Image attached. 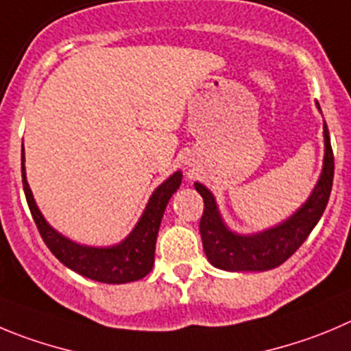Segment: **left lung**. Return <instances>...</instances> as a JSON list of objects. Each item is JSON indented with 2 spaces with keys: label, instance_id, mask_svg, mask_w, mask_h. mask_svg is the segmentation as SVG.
<instances>
[{
  "label": "left lung",
  "instance_id": "obj_1",
  "mask_svg": "<svg viewBox=\"0 0 351 351\" xmlns=\"http://www.w3.org/2000/svg\"><path fill=\"white\" fill-rule=\"evenodd\" d=\"M324 142H326L324 168L312 195L286 221L260 234H234L221 220L211 192L201 183H195V191L204 199V213L199 223L202 247L213 267L228 271H263L279 267L296 253L313 227L319 223L332 189L334 156L326 123H324Z\"/></svg>",
  "mask_w": 351,
  "mask_h": 351
}]
</instances>
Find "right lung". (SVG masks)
Segmentation results:
<instances>
[{
	"label": "right lung",
	"instance_id": "right-lung-1",
	"mask_svg": "<svg viewBox=\"0 0 351 351\" xmlns=\"http://www.w3.org/2000/svg\"><path fill=\"white\" fill-rule=\"evenodd\" d=\"M180 183H182V171H176L165 183L157 186L154 194L150 195L149 204H147L136 227L123 242L110 245V247L81 245L58 234L43 218L41 211L38 209L34 197H32L31 189H29L27 178H25L24 149H22V185H24L25 199H27L29 209H31V215L34 218V223L41 234L43 241L60 263H64L71 270L77 271L83 277L97 280V282H133V280L143 279L152 270L160 220H162L169 199L176 192Z\"/></svg>",
	"mask_w": 351,
	"mask_h": 351
}]
</instances>
